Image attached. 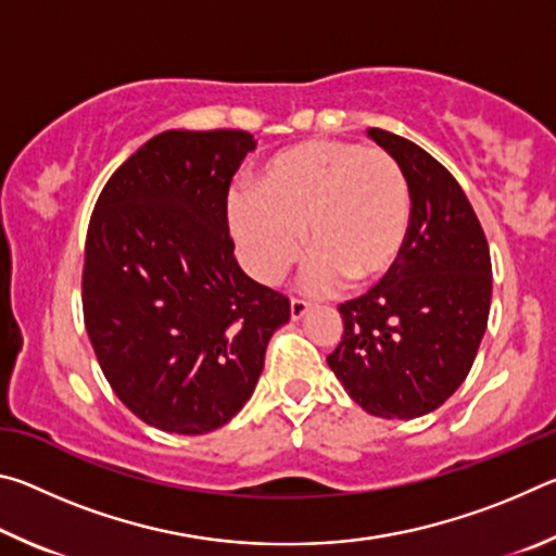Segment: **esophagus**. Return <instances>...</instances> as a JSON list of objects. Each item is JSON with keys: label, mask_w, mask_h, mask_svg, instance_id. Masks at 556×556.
Wrapping results in <instances>:
<instances>
[{"label": "esophagus", "mask_w": 556, "mask_h": 556, "mask_svg": "<svg viewBox=\"0 0 556 556\" xmlns=\"http://www.w3.org/2000/svg\"><path fill=\"white\" fill-rule=\"evenodd\" d=\"M308 308H312V304H308V301H304V299H291V318H294V321H299L301 316H304Z\"/></svg>", "instance_id": "1"}]
</instances>
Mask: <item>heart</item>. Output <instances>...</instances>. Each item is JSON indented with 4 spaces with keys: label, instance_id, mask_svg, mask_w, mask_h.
I'll list each match as a JSON object with an SVG mask.
<instances>
[{
    "label": "heart",
    "instance_id": "heart-1",
    "mask_svg": "<svg viewBox=\"0 0 556 556\" xmlns=\"http://www.w3.org/2000/svg\"><path fill=\"white\" fill-rule=\"evenodd\" d=\"M228 223L252 277L277 285L306 242L304 287L331 291L348 277L370 285L397 262L409 228V184L382 149L312 139L260 168L255 193L228 201Z\"/></svg>",
    "mask_w": 556,
    "mask_h": 556
}]
</instances>
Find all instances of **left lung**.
I'll return each mask as SVG.
<instances>
[{
    "label": "left lung",
    "instance_id": "8db88e82",
    "mask_svg": "<svg viewBox=\"0 0 556 556\" xmlns=\"http://www.w3.org/2000/svg\"><path fill=\"white\" fill-rule=\"evenodd\" d=\"M409 184V228L388 275L338 306L343 336L328 368L365 412L414 419L466 380L488 326L491 250L464 188L409 139L368 129Z\"/></svg>",
    "mask_w": 556,
    "mask_h": 556
}]
</instances>
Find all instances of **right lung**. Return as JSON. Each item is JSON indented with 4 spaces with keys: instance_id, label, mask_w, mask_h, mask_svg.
<instances>
[{
    "instance_id": "add662e5",
    "label": "right lung",
    "mask_w": 556,
    "mask_h": 556,
    "mask_svg": "<svg viewBox=\"0 0 556 556\" xmlns=\"http://www.w3.org/2000/svg\"><path fill=\"white\" fill-rule=\"evenodd\" d=\"M255 139L168 129L102 188L83 265V318L110 388L162 431L208 434L252 397L289 299L240 269L228 191Z\"/></svg>"
}]
</instances>
